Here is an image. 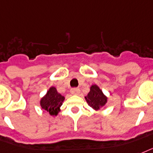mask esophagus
Returning <instances> with one entry per match:
<instances>
[{
  "label": "esophagus",
  "mask_w": 153,
  "mask_h": 153,
  "mask_svg": "<svg viewBox=\"0 0 153 153\" xmlns=\"http://www.w3.org/2000/svg\"><path fill=\"white\" fill-rule=\"evenodd\" d=\"M80 92V91L79 88H73V89L71 90V93H72L73 95H79Z\"/></svg>",
  "instance_id": "1"
}]
</instances>
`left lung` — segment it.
<instances>
[{"label": "left lung", "mask_w": 153, "mask_h": 153, "mask_svg": "<svg viewBox=\"0 0 153 153\" xmlns=\"http://www.w3.org/2000/svg\"><path fill=\"white\" fill-rule=\"evenodd\" d=\"M85 98L88 105L95 111L101 109L108 101V97L97 85H93L90 87L89 93Z\"/></svg>", "instance_id": "1"}]
</instances>
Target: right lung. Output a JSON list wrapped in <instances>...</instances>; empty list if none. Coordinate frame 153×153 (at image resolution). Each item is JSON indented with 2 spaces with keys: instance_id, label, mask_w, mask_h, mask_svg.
Wrapping results in <instances>:
<instances>
[{
  "instance_id": "1",
  "label": "right lung",
  "mask_w": 153,
  "mask_h": 153,
  "mask_svg": "<svg viewBox=\"0 0 153 153\" xmlns=\"http://www.w3.org/2000/svg\"><path fill=\"white\" fill-rule=\"evenodd\" d=\"M65 100V97L57 92L55 87H50L47 93L40 100V105L51 116H57L60 107Z\"/></svg>"
}]
</instances>
